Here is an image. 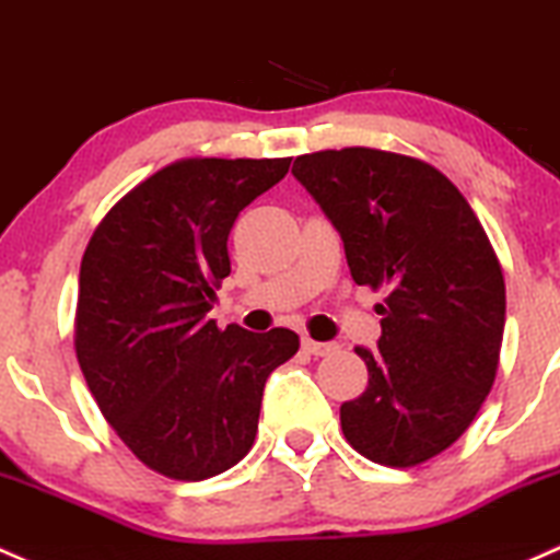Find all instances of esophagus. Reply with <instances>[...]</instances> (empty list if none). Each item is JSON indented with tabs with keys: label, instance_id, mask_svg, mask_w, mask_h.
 <instances>
[{
	"label": "esophagus",
	"instance_id": "esophagus-1",
	"mask_svg": "<svg viewBox=\"0 0 560 560\" xmlns=\"http://www.w3.org/2000/svg\"><path fill=\"white\" fill-rule=\"evenodd\" d=\"M303 349L314 357H327V354H335V351H338V343H322V340L303 338Z\"/></svg>",
	"mask_w": 560,
	"mask_h": 560
}]
</instances>
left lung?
<instances>
[{
  "instance_id": "1",
  "label": "left lung",
  "mask_w": 560,
  "mask_h": 560,
  "mask_svg": "<svg viewBox=\"0 0 560 560\" xmlns=\"http://www.w3.org/2000/svg\"><path fill=\"white\" fill-rule=\"evenodd\" d=\"M292 174L340 233L351 279L384 290L362 397L340 405L346 440L384 467L456 443L497 378L504 276L472 206L445 174L397 152L346 147Z\"/></svg>"
}]
</instances>
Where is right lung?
<instances>
[{
  "label": "right lung",
  "instance_id": "obj_1",
  "mask_svg": "<svg viewBox=\"0 0 560 560\" xmlns=\"http://www.w3.org/2000/svg\"><path fill=\"white\" fill-rule=\"evenodd\" d=\"M292 158H190L133 187L102 220L80 265L74 349L88 388L139 462L206 480L255 443L262 388L300 338L217 327L231 273L228 235Z\"/></svg>",
  "mask_w": 560,
  "mask_h": 560
}]
</instances>
